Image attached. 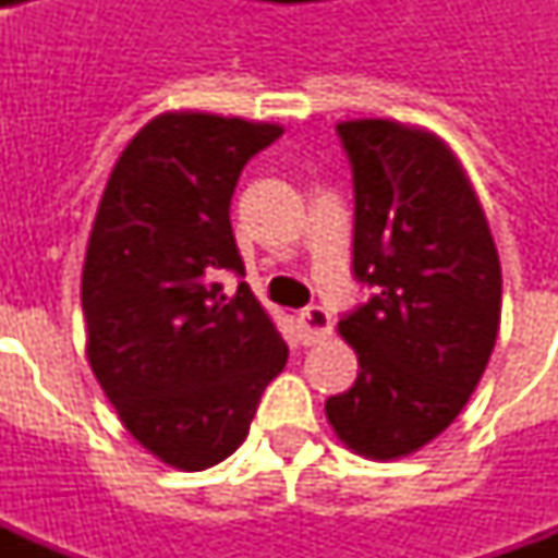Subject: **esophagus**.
Returning a JSON list of instances; mask_svg holds the SVG:
<instances>
[{"label":"esophagus","mask_w":558,"mask_h":558,"mask_svg":"<svg viewBox=\"0 0 558 558\" xmlns=\"http://www.w3.org/2000/svg\"><path fill=\"white\" fill-rule=\"evenodd\" d=\"M299 323H302L304 331V343L307 347H314L319 340H326L331 335V314H328L326 307H319V304H311V307H304L302 316H299Z\"/></svg>","instance_id":"obj_1"}]
</instances>
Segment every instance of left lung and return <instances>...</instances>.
I'll use <instances>...</instances> for the list:
<instances>
[{
  "instance_id": "1",
  "label": "left lung",
  "mask_w": 558,
  "mask_h": 558,
  "mask_svg": "<svg viewBox=\"0 0 558 558\" xmlns=\"http://www.w3.org/2000/svg\"><path fill=\"white\" fill-rule=\"evenodd\" d=\"M352 163V271L371 302L338 323L359 355L350 391L326 400L355 454L398 460L460 415L499 335L502 268L463 163L424 128L340 122Z\"/></svg>"
}]
</instances>
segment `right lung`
<instances>
[{
  "label": "right lung",
  "instance_id": "add662e5",
  "mask_svg": "<svg viewBox=\"0 0 558 558\" xmlns=\"http://www.w3.org/2000/svg\"><path fill=\"white\" fill-rule=\"evenodd\" d=\"M283 134L239 116L160 113L107 179L83 263L86 359L119 421L184 472L227 460L287 364L247 283L230 199L244 163Z\"/></svg>",
  "mask_w": 558,
  "mask_h": 558
}]
</instances>
